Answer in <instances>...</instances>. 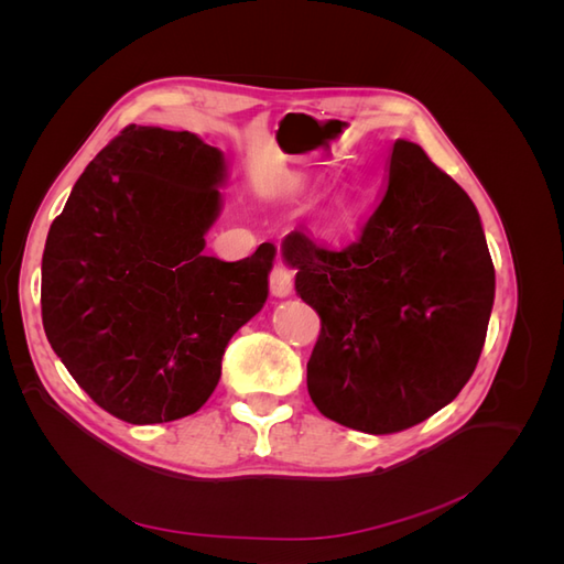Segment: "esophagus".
Returning a JSON list of instances; mask_svg holds the SVG:
<instances>
[{"instance_id": "1", "label": "esophagus", "mask_w": 564, "mask_h": 564, "mask_svg": "<svg viewBox=\"0 0 564 564\" xmlns=\"http://www.w3.org/2000/svg\"><path fill=\"white\" fill-rule=\"evenodd\" d=\"M270 292L275 294V296H280V299H284V296H289V294L294 292V275H292V270H289L286 265L278 263L275 268L270 270Z\"/></svg>"}]
</instances>
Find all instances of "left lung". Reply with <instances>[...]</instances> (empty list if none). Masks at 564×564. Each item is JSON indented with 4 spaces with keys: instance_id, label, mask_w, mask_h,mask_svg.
Returning <instances> with one entry per match:
<instances>
[{
    "instance_id": "8db88e82",
    "label": "left lung",
    "mask_w": 564,
    "mask_h": 564,
    "mask_svg": "<svg viewBox=\"0 0 564 564\" xmlns=\"http://www.w3.org/2000/svg\"><path fill=\"white\" fill-rule=\"evenodd\" d=\"M282 256L322 319L308 392L327 419L398 433L440 412L473 377L494 263L475 204L421 145H392L388 191L352 245L317 247L294 230Z\"/></svg>"
}]
</instances>
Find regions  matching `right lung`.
<instances>
[{
	"label": "right lung",
	"mask_w": 564,
	"mask_h": 564,
	"mask_svg": "<svg viewBox=\"0 0 564 564\" xmlns=\"http://www.w3.org/2000/svg\"><path fill=\"white\" fill-rule=\"evenodd\" d=\"M226 158L191 131L127 127L84 169L42 256L51 348L108 414L148 425L209 400L232 334L263 308L275 247L204 256Z\"/></svg>",
	"instance_id": "add662e5"
}]
</instances>
